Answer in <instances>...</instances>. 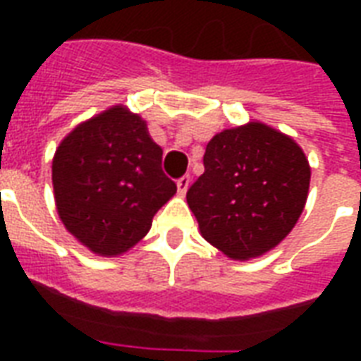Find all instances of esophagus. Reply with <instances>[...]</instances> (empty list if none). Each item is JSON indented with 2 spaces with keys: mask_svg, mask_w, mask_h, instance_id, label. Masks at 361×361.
Returning a JSON list of instances; mask_svg holds the SVG:
<instances>
[{
  "mask_svg": "<svg viewBox=\"0 0 361 361\" xmlns=\"http://www.w3.org/2000/svg\"><path fill=\"white\" fill-rule=\"evenodd\" d=\"M189 183H191L189 176H183V178H180V180H178V183H176V185H178V195H180V197H185L187 189H189Z\"/></svg>",
  "mask_w": 361,
  "mask_h": 361,
  "instance_id": "esophagus-1",
  "label": "esophagus"
}]
</instances>
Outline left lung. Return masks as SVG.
Instances as JSON below:
<instances>
[{
    "instance_id": "left-lung-1",
    "label": "left lung",
    "mask_w": 361,
    "mask_h": 361,
    "mask_svg": "<svg viewBox=\"0 0 361 361\" xmlns=\"http://www.w3.org/2000/svg\"><path fill=\"white\" fill-rule=\"evenodd\" d=\"M311 166L292 136L249 121L217 133L204 174L187 191L200 234L232 260L266 255L285 240L307 202Z\"/></svg>"
}]
</instances>
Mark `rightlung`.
<instances>
[{
  "mask_svg": "<svg viewBox=\"0 0 361 361\" xmlns=\"http://www.w3.org/2000/svg\"><path fill=\"white\" fill-rule=\"evenodd\" d=\"M161 161L146 120L125 104L76 125L52 159L54 200L65 228L99 257L129 251L176 195Z\"/></svg>",
  "mask_w": 361,
  "mask_h": 361,
  "instance_id": "1",
  "label": "right lung"
}]
</instances>
